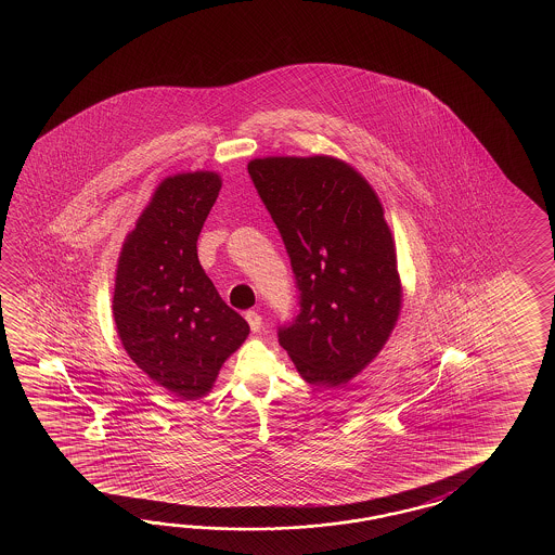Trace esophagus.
Returning a JSON list of instances; mask_svg holds the SVG:
<instances>
[{"label":"esophagus","mask_w":555,"mask_h":555,"mask_svg":"<svg viewBox=\"0 0 555 555\" xmlns=\"http://www.w3.org/2000/svg\"><path fill=\"white\" fill-rule=\"evenodd\" d=\"M246 321L249 323V330L254 331V333H258V331L261 330L260 313H256V311H248V313H246Z\"/></svg>","instance_id":"obj_1"}]
</instances>
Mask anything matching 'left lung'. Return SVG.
Listing matches in <instances>:
<instances>
[{
    "label": "left lung",
    "mask_w": 555,
    "mask_h": 555,
    "mask_svg": "<svg viewBox=\"0 0 555 555\" xmlns=\"http://www.w3.org/2000/svg\"><path fill=\"white\" fill-rule=\"evenodd\" d=\"M248 172L299 292L278 341L307 383L337 387L375 359L401 311L383 206L365 178L330 156L256 158Z\"/></svg>",
    "instance_id": "obj_1"
}]
</instances>
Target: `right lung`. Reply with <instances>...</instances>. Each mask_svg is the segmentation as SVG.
<instances>
[{"label":"right lung","mask_w":555,"mask_h":555,"mask_svg":"<svg viewBox=\"0 0 555 555\" xmlns=\"http://www.w3.org/2000/svg\"><path fill=\"white\" fill-rule=\"evenodd\" d=\"M220 186L214 172L166 178L118 258V337L130 359L180 399L212 389L220 366L249 333L198 261L196 242Z\"/></svg>","instance_id":"right-lung-1"}]
</instances>
